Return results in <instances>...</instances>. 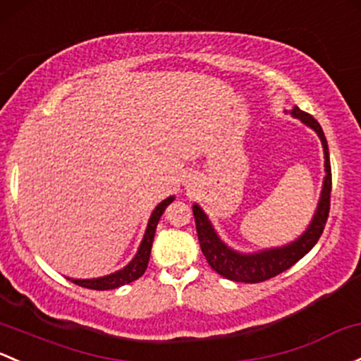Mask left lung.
Wrapping results in <instances>:
<instances>
[{
    "instance_id": "1",
    "label": "left lung",
    "mask_w": 361,
    "mask_h": 361,
    "mask_svg": "<svg viewBox=\"0 0 361 361\" xmlns=\"http://www.w3.org/2000/svg\"><path fill=\"white\" fill-rule=\"evenodd\" d=\"M290 114L302 123L308 124L317 131L320 136L322 145H324L325 154V180L324 190H322L320 202H318L317 212L311 219L308 230L301 235L295 242L289 245H283L279 249L261 250L256 254H238L230 247H226L216 231L212 230L209 219L204 214V211L199 206H193V218H195L197 237H199L200 249L206 256L207 263L216 273H219L225 279L233 280V282H245V283H259L264 280H270L273 276L280 275L282 271L289 270L294 267L305 254H308L313 245L317 244L320 235L324 233L325 223H327L329 211H331V192H332V171H331V159H329V147L325 140L322 126L318 121L310 114L302 112L299 107H294Z\"/></svg>"
}]
</instances>
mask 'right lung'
I'll return each instance as SVG.
<instances>
[{
    "instance_id": "right-lung-1",
    "label": "right lung",
    "mask_w": 361,
    "mask_h": 361,
    "mask_svg": "<svg viewBox=\"0 0 361 361\" xmlns=\"http://www.w3.org/2000/svg\"><path fill=\"white\" fill-rule=\"evenodd\" d=\"M173 200H174V197H168V199L162 200V202L155 207L154 212H152V216L149 219V226H147V231H145V237H143V240H142V245H140L138 252H136V256L133 257V261L128 264L126 268L112 273V275L102 276V279L72 280V282L79 287H85V289L111 290V289H116V287L126 286V283L133 282V280L140 279V276L145 273L147 267H149L152 242H154V235H155V228H157L159 219H161L162 212L166 211V207H168Z\"/></svg>"
}]
</instances>
